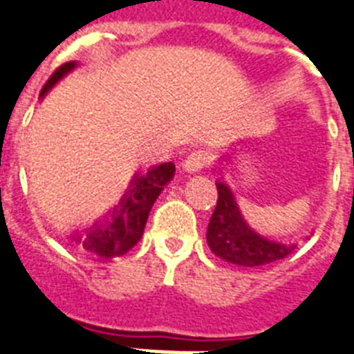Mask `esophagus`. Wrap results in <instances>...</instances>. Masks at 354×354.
<instances>
[{"instance_id": "obj_1", "label": "esophagus", "mask_w": 354, "mask_h": 354, "mask_svg": "<svg viewBox=\"0 0 354 354\" xmlns=\"http://www.w3.org/2000/svg\"><path fill=\"white\" fill-rule=\"evenodd\" d=\"M210 157H208V153H205V151H201V149H197V151H192L188 157L185 159V164H183V168L188 171V174H195V171H201V169L205 168L206 164L210 162Z\"/></svg>"}]
</instances>
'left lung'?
Segmentation results:
<instances>
[{"label":"left lung","mask_w":354,"mask_h":354,"mask_svg":"<svg viewBox=\"0 0 354 354\" xmlns=\"http://www.w3.org/2000/svg\"><path fill=\"white\" fill-rule=\"evenodd\" d=\"M217 206L206 230L208 247L216 256L241 267H261L292 252L294 245L268 241L245 223L228 186L217 183Z\"/></svg>","instance_id":"left-lung-1"}]
</instances>
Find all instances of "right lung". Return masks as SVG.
I'll list each match as a JSON object with an SVG mask.
<instances>
[{
  "instance_id": "right-lung-1",
  "label": "right lung",
  "mask_w": 354,
  "mask_h": 354,
  "mask_svg": "<svg viewBox=\"0 0 354 354\" xmlns=\"http://www.w3.org/2000/svg\"><path fill=\"white\" fill-rule=\"evenodd\" d=\"M75 62H67L60 65L50 75L47 84L41 89L44 97L62 76L67 75L71 69H75ZM175 166L171 162H164L157 168H151L146 175H137L133 179L131 188L124 195L120 208L113 212L111 221L97 223L84 234V237L76 236L75 241L82 243V247L89 252L102 257H118L129 252L144 234V226L148 221L149 210L162 192L164 185L171 180Z\"/></svg>"
}]
</instances>
